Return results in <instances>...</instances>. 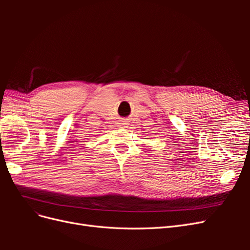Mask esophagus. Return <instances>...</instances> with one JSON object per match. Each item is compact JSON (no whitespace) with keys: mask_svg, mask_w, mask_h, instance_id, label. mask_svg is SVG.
<instances>
[{"mask_svg":"<svg viewBox=\"0 0 250 250\" xmlns=\"http://www.w3.org/2000/svg\"><path fill=\"white\" fill-rule=\"evenodd\" d=\"M126 124H127V123H125V122H123V121H122V122L120 123V126H121V127H125Z\"/></svg>","mask_w":250,"mask_h":250,"instance_id":"1","label":"esophagus"}]
</instances>
